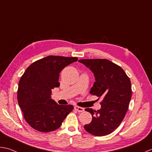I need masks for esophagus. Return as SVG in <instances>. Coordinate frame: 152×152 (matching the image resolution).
Returning <instances> with one entry per match:
<instances>
[{
	"label": "esophagus",
	"instance_id": "esophagus-1",
	"mask_svg": "<svg viewBox=\"0 0 152 152\" xmlns=\"http://www.w3.org/2000/svg\"><path fill=\"white\" fill-rule=\"evenodd\" d=\"M74 108L77 111L79 112V113H82V112L84 111V108H82V107H77V106H75V107H74Z\"/></svg>",
	"mask_w": 152,
	"mask_h": 152
}]
</instances>
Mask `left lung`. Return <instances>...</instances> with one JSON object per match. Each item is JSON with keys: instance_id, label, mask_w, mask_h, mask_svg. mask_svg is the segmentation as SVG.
I'll return each instance as SVG.
<instances>
[{"instance_id": "left-lung-1", "label": "left lung", "mask_w": 152, "mask_h": 152, "mask_svg": "<svg viewBox=\"0 0 152 152\" xmlns=\"http://www.w3.org/2000/svg\"><path fill=\"white\" fill-rule=\"evenodd\" d=\"M94 74L95 82L90 93L102 97L101 109L85 110L92 114V121L85 130L93 135H108L119 126L128 110L132 97L131 82L124 71L108 59H80Z\"/></svg>"}]
</instances>
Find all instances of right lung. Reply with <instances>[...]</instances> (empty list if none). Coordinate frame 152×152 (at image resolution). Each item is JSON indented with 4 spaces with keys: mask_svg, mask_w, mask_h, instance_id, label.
<instances>
[{
    "mask_svg": "<svg viewBox=\"0 0 152 152\" xmlns=\"http://www.w3.org/2000/svg\"><path fill=\"white\" fill-rule=\"evenodd\" d=\"M77 58L50 56L28 67L18 83V102L25 121L43 132L59 128L73 109L71 104L59 105L51 99V89L59 87V73Z\"/></svg>",
    "mask_w": 152,
    "mask_h": 152,
    "instance_id": "add662e5",
    "label": "right lung"
}]
</instances>
